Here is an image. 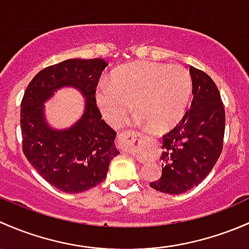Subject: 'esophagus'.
<instances>
[{
  "label": "esophagus",
  "instance_id": "1",
  "mask_svg": "<svg viewBox=\"0 0 249 249\" xmlns=\"http://www.w3.org/2000/svg\"><path fill=\"white\" fill-rule=\"evenodd\" d=\"M148 138L146 137H138L135 135L134 133H125V134H122L119 137V142L121 143L122 147L124 150L128 151H134V148L137 147L138 143H140L142 142H148Z\"/></svg>",
  "mask_w": 249,
  "mask_h": 249
}]
</instances>
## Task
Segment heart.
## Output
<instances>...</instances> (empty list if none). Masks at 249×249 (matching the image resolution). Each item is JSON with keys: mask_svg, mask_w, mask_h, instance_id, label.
Instances as JSON below:
<instances>
[{"mask_svg": "<svg viewBox=\"0 0 249 249\" xmlns=\"http://www.w3.org/2000/svg\"><path fill=\"white\" fill-rule=\"evenodd\" d=\"M111 84L102 83L96 102L104 119L119 124L132 110L153 130H166L183 116L192 92L186 69L155 62H133L117 68Z\"/></svg>", "mask_w": 249, "mask_h": 249, "instance_id": "1", "label": "heart"}]
</instances>
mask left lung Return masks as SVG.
I'll return each mask as SVG.
<instances>
[{
	"instance_id": "left-lung-1",
	"label": "left lung",
	"mask_w": 249,
	"mask_h": 249,
	"mask_svg": "<svg viewBox=\"0 0 249 249\" xmlns=\"http://www.w3.org/2000/svg\"><path fill=\"white\" fill-rule=\"evenodd\" d=\"M193 101L182 121L162 139V175L151 188L182 194L198 186L213 169L223 148L225 112L216 84L189 67Z\"/></svg>"
}]
</instances>
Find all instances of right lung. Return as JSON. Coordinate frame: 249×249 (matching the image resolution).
<instances>
[{
    "instance_id": "add662e5",
    "label": "right lung",
    "mask_w": 249,
    "mask_h": 249,
    "mask_svg": "<svg viewBox=\"0 0 249 249\" xmlns=\"http://www.w3.org/2000/svg\"><path fill=\"white\" fill-rule=\"evenodd\" d=\"M102 58H71L40 71L27 86L21 102L22 150L37 173L65 193H80L106 180L110 162L120 153L116 133L102 120L96 89L107 67ZM78 89L84 111L71 127L48 124L45 103L61 88Z\"/></svg>"
}]
</instances>
